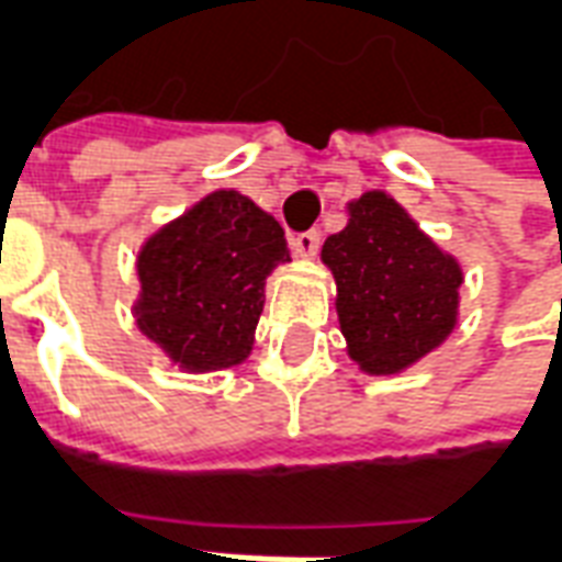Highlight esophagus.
Returning <instances> with one entry per match:
<instances>
[{
	"instance_id": "1",
	"label": "esophagus",
	"mask_w": 562,
	"mask_h": 562,
	"mask_svg": "<svg viewBox=\"0 0 562 562\" xmlns=\"http://www.w3.org/2000/svg\"><path fill=\"white\" fill-rule=\"evenodd\" d=\"M318 244H322L318 232H301V234H294V237H292V249L301 258H316Z\"/></svg>"
}]
</instances>
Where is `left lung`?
<instances>
[{"label": "left lung", "instance_id": "left-lung-1", "mask_svg": "<svg viewBox=\"0 0 562 562\" xmlns=\"http://www.w3.org/2000/svg\"><path fill=\"white\" fill-rule=\"evenodd\" d=\"M346 216L322 246L346 352L367 376H397L458 328L463 268L382 189L349 201Z\"/></svg>", "mask_w": 562, "mask_h": 562}]
</instances>
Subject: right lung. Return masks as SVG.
Returning a JSON list of instances; mask_svg holds the SVG:
<instances>
[{
	"instance_id": "obj_1",
	"label": "right lung",
	"mask_w": 562,
	"mask_h": 562,
	"mask_svg": "<svg viewBox=\"0 0 562 562\" xmlns=\"http://www.w3.org/2000/svg\"><path fill=\"white\" fill-rule=\"evenodd\" d=\"M289 261L280 222L237 189H216L140 244L135 325L183 373L244 364L265 282Z\"/></svg>"
}]
</instances>
